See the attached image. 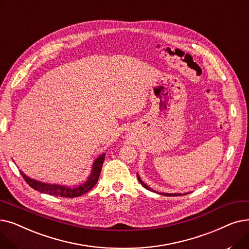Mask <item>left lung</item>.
Returning a JSON list of instances; mask_svg holds the SVG:
<instances>
[{
	"instance_id": "obj_1",
	"label": "left lung",
	"mask_w": 249,
	"mask_h": 249,
	"mask_svg": "<svg viewBox=\"0 0 249 249\" xmlns=\"http://www.w3.org/2000/svg\"><path fill=\"white\" fill-rule=\"evenodd\" d=\"M138 179H139V181H140V183L143 185L145 188H147V189H149V191H151V188L149 187V186H147L143 181L141 180V178H140V176L138 175ZM186 195V194H185ZM162 196H182L181 194H162Z\"/></svg>"
}]
</instances>
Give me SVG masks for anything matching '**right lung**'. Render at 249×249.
Wrapping results in <instances>:
<instances>
[{"mask_svg":"<svg viewBox=\"0 0 249 249\" xmlns=\"http://www.w3.org/2000/svg\"><path fill=\"white\" fill-rule=\"evenodd\" d=\"M104 154L100 157H98L95 162L93 164V168H92V172L89 176L88 180L82 185H79L77 187H67L64 185H58V184H47V183H43V182H39L34 179L29 178L24 173L21 172V175L24 180L27 182V184L29 186H31L35 191H38L40 193L43 194H47L51 196H62V197H77L80 196L82 195H84L86 193H88L90 189H92L98 181V178L100 176V171L102 168V164L104 162Z\"/></svg>","mask_w":249,"mask_h":249,"instance_id":"obj_1","label":"right lung"}]
</instances>
